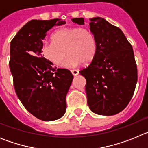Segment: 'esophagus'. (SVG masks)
<instances>
[{
	"label": "esophagus",
	"mask_w": 148,
	"mask_h": 148,
	"mask_svg": "<svg viewBox=\"0 0 148 148\" xmlns=\"http://www.w3.org/2000/svg\"><path fill=\"white\" fill-rule=\"evenodd\" d=\"M71 73L73 75H78V73H79V71L78 70H72Z\"/></svg>",
	"instance_id": "esophagus-1"
}]
</instances>
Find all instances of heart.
Listing matches in <instances>:
<instances>
[{"label": "heart", "instance_id": "b5f03b06", "mask_svg": "<svg viewBox=\"0 0 148 148\" xmlns=\"http://www.w3.org/2000/svg\"><path fill=\"white\" fill-rule=\"evenodd\" d=\"M53 42H44L41 54L56 66L74 67L82 63L91 62L97 52V42L93 32L87 28L65 27L56 31L52 36Z\"/></svg>", "mask_w": 148, "mask_h": 148}]
</instances>
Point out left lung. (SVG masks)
<instances>
[{
    "mask_svg": "<svg viewBox=\"0 0 148 148\" xmlns=\"http://www.w3.org/2000/svg\"><path fill=\"white\" fill-rule=\"evenodd\" d=\"M90 29L97 42V52L87 67L80 70L86 78L85 90L90 110L112 116L125 109L134 93L137 66L132 45L119 27L99 17L90 19ZM84 24V18H73Z\"/></svg>",
    "mask_w": 148,
    "mask_h": 148,
    "instance_id": "obj_1",
    "label": "left lung"
}]
</instances>
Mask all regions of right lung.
Returning <instances> with one entry per match:
<instances>
[{"mask_svg": "<svg viewBox=\"0 0 148 148\" xmlns=\"http://www.w3.org/2000/svg\"><path fill=\"white\" fill-rule=\"evenodd\" d=\"M64 21L32 20L10 43V68L15 92L24 108L42 121H54L66 112V95L73 75L66 69H56L43 57L41 47L47 32Z\"/></svg>", "mask_w": 148, "mask_h": 148, "instance_id": "obj_1", "label": "right lung"}]
</instances>
